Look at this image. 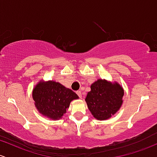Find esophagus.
Instances as JSON below:
<instances>
[{"label": "esophagus", "instance_id": "obj_1", "mask_svg": "<svg viewBox=\"0 0 157 157\" xmlns=\"http://www.w3.org/2000/svg\"><path fill=\"white\" fill-rule=\"evenodd\" d=\"M77 95L79 96V97H80V98H82V93H81V92H80V91H77Z\"/></svg>", "mask_w": 157, "mask_h": 157}]
</instances>
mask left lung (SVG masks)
Returning <instances> with one entry per match:
<instances>
[{
    "label": "left lung",
    "mask_w": 157,
    "mask_h": 157,
    "mask_svg": "<svg viewBox=\"0 0 157 157\" xmlns=\"http://www.w3.org/2000/svg\"><path fill=\"white\" fill-rule=\"evenodd\" d=\"M85 101L94 118L107 120L114 115L123 104V87L118 82L99 79L91 85Z\"/></svg>",
    "instance_id": "obj_1"
}]
</instances>
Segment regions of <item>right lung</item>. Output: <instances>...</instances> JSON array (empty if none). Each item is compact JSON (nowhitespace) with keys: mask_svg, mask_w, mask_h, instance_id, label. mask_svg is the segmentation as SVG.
<instances>
[{"mask_svg":"<svg viewBox=\"0 0 157 157\" xmlns=\"http://www.w3.org/2000/svg\"><path fill=\"white\" fill-rule=\"evenodd\" d=\"M32 96L39 113L51 120L62 118L69 108L70 103L79 98L75 92L59 82L43 80L33 88Z\"/></svg>","mask_w":157,"mask_h":157,"instance_id":"right-lung-1","label":"right lung"}]
</instances>
